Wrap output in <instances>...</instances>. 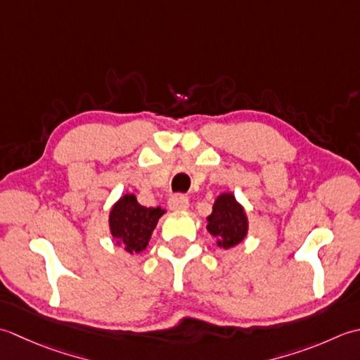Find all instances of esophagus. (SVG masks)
I'll return each instance as SVG.
<instances>
[{
    "instance_id": "1",
    "label": "esophagus",
    "mask_w": 360,
    "mask_h": 360,
    "mask_svg": "<svg viewBox=\"0 0 360 360\" xmlns=\"http://www.w3.org/2000/svg\"><path fill=\"white\" fill-rule=\"evenodd\" d=\"M188 207H189V200L188 197H185L183 194H175L169 199V208L174 211L188 210Z\"/></svg>"
}]
</instances>
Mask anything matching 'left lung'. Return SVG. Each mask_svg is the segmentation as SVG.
Wrapping results in <instances>:
<instances>
[{
  "instance_id": "obj_1",
  "label": "left lung",
  "mask_w": 360,
  "mask_h": 360,
  "mask_svg": "<svg viewBox=\"0 0 360 360\" xmlns=\"http://www.w3.org/2000/svg\"><path fill=\"white\" fill-rule=\"evenodd\" d=\"M207 221V230L217 239V245L225 250L238 245L247 236V214L231 193H224L217 197Z\"/></svg>"
}]
</instances>
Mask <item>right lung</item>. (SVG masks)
I'll list each match as a JSON object with an SVG mask.
<instances>
[{
	"instance_id": "add662e5",
	"label": "right lung",
	"mask_w": 360,
	"mask_h": 360,
	"mask_svg": "<svg viewBox=\"0 0 360 360\" xmlns=\"http://www.w3.org/2000/svg\"><path fill=\"white\" fill-rule=\"evenodd\" d=\"M165 210L146 208L139 205L135 194H126L113 205L110 211V233L116 244L122 245L130 255L143 252L149 244L152 231L155 230L158 219Z\"/></svg>"
}]
</instances>
